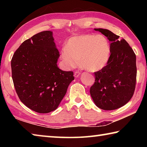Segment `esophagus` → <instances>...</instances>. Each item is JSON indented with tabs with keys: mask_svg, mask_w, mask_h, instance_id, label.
Returning a JSON list of instances; mask_svg holds the SVG:
<instances>
[{
	"mask_svg": "<svg viewBox=\"0 0 147 147\" xmlns=\"http://www.w3.org/2000/svg\"><path fill=\"white\" fill-rule=\"evenodd\" d=\"M80 72L78 71H76L74 73V76L75 77H78L80 76Z\"/></svg>",
	"mask_w": 147,
	"mask_h": 147,
	"instance_id": "1",
	"label": "esophagus"
}]
</instances>
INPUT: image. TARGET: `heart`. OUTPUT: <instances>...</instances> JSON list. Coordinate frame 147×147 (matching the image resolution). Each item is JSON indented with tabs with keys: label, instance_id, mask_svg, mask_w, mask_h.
<instances>
[{
	"label": "heart",
	"instance_id": "b5f03b06",
	"mask_svg": "<svg viewBox=\"0 0 147 147\" xmlns=\"http://www.w3.org/2000/svg\"><path fill=\"white\" fill-rule=\"evenodd\" d=\"M110 46L102 35L83 34L73 36L61 50V58L67 69L82 66L89 71H98L108 63Z\"/></svg>",
	"mask_w": 147,
	"mask_h": 147
}]
</instances>
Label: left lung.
Here are the masks:
<instances>
[{"instance_id": "left-lung-1", "label": "left lung", "mask_w": 147, "mask_h": 147, "mask_svg": "<svg viewBox=\"0 0 147 147\" xmlns=\"http://www.w3.org/2000/svg\"><path fill=\"white\" fill-rule=\"evenodd\" d=\"M106 36L110 44L109 60L101 70L94 72L90 94L96 106L104 110L118 109L132 97L136 84V56L124 39L106 29L96 28Z\"/></svg>"}]
</instances>
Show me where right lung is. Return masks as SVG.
<instances>
[{
  "mask_svg": "<svg viewBox=\"0 0 147 147\" xmlns=\"http://www.w3.org/2000/svg\"><path fill=\"white\" fill-rule=\"evenodd\" d=\"M59 56L53 32L44 31L24 41L12 57L16 93L22 102L36 112L55 110L74 79L73 71L58 68Z\"/></svg>",
  "mask_w": 147,
  "mask_h": 147,
  "instance_id": "obj_1",
  "label": "right lung"
}]
</instances>
